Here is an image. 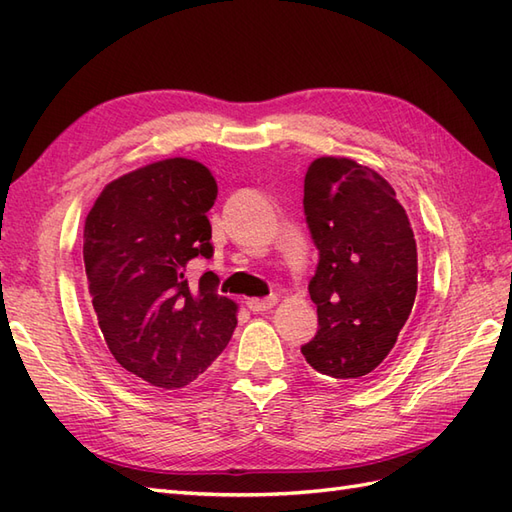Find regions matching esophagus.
<instances>
[{"label":"esophagus","mask_w":512,"mask_h":512,"mask_svg":"<svg viewBox=\"0 0 512 512\" xmlns=\"http://www.w3.org/2000/svg\"><path fill=\"white\" fill-rule=\"evenodd\" d=\"M277 301H279L277 296H268V299H248L246 305H248V310H251V312L261 314V312L272 310V307L277 305Z\"/></svg>","instance_id":"esophagus-1"}]
</instances>
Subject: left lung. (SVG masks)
Instances as JSON below:
<instances>
[{
	"instance_id": "left-lung-1",
	"label": "left lung",
	"mask_w": 512,
	"mask_h": 512,
	"mask_svg": "<svg viewBox=\"0 0 512 512\" xmlns=\"http://www.w3.org/2000/svg\"><path fill=\"white\" fill-rule=\"evenodd\" d=\"M303 207L320 259L318 331L301 351L318 373L358 382L388 358L417 296L408 213L382 174L347 157L310 163Z\"/></svg>"
}]
</instances>
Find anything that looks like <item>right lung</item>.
I'll return each instance as SVG.
<instances>
[{
    "mask_svg": "<svg viewBox=\"0 0 512 512\" xmlns=\"http://www.w3.org/2000/svg\"><path fill=\"white\" fill-rule=\"evenodd\" d=\"M216 198L207 165L172 157L115 178L87 213L82 255L98 325L113 358L150 388L192 384L237 325L218 277H189L194 259L213 253Z\"/></svg>",
    "mask_w": 512,
    "mask_h": 512,
    "instance_id": "obj_1",
    "label": "right lung"
}]
</instances>
